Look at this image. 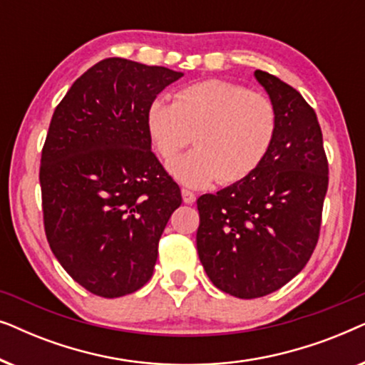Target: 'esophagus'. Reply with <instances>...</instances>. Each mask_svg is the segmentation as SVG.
Listing matches in <instances>:
<instances>
[{
    "mask_svg": "<svg viewBox=\"0 0 365 365\" xmlns=\"http://www.w3.org/2000/svg\"><path fill=\"white\" fill-rule=\"evenodd\" d=\"M181 194H182V201L186 204H194V201H196V194L187 191V189H182Z\"/></svg>",
    "mask_w": 365,
    "mask_h": 365,
    "instance_id": "obj_1",
    "label": "esophagus"
}]
</instances>
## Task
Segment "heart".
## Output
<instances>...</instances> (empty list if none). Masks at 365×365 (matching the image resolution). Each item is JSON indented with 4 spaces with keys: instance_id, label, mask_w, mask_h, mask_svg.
I'll list each match as a JSON object with an SVG mask.
<instances>
[{
    "instance_id": "obj_1",
    "label": "heart",
    "mask_w": 365,
    "mask_h": 365,
    "mask_svg": "<svg viewBox=\"0 0 365 365\" xmlns=\"http://www.w3.org/2000/svg\"><path fill=\"white\" fill-rule=\"evenodd\" d=\"M146 129L164 163L194 139L197 148L169 166L179 182L204 187L219 178L232 184L252 174L266 158L276 134V111L262 94L207 79L184 88L174 103L154 99Z\"/></svg>"
}]
</instances>
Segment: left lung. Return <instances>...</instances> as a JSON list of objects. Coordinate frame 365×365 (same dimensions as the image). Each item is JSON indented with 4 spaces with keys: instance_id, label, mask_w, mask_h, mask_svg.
<instances>
[{
    "instance_id": "8db88e82",
    "label": "left lung",
    "mask_w": 365,
    "mask_h": 365,
    "mask_svg": "<svg viewBox=\"0 0 365 365\" xmlns=\"http://www.w3.org/2000/svg\"><path fill=\"white\" fill-rule=\"evenodd\" d=\"M276 111L272 144L252 174L197 199V254L207 277L239 299L267 296L311 259L329 168L322 131L301 93L254 71Z\"/></svg>"
}]
</instances>
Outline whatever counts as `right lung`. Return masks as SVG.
Returning a JSON list of instances; mask_svg holds the SVG:
<instances>
[{
  "label": "right lung",
  "mask_w": 365,
  "mask_h": 365,
  "mask_svg": "<svg viewBox=\"0 0 365 365\" xmlns=\"http://www.w3.org/2000/svg\"><path fill=\"white\" fill-rule=\"evenodd\" d=\"M182 73L108 58L54 109L41 153L44 231L59 264L101 297L153 276L158 244L181 189L151 151L146 113Z\"/></svg>",
  "instance_id": "right-lung-1"
}]
</instances>
